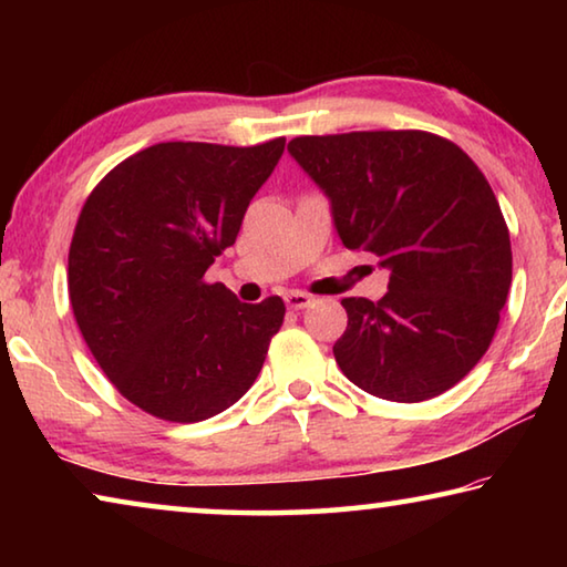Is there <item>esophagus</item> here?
<instances>
[{
    "mask_svg": "<svg viewBox=\"0 0 567 567\" xmlns=\"http://www.w3.org/2000/svg\"><path fill=\"white\" fill-rule=\"evenodd\" d=\"M285 302L290 310H305V307L312 302V295L300 292V290H290V292H285Z\"/></svg>",
    "mask_w": 567,
    "mask_h": 567,
    "instance_id": "esophagus-1",
    "label": "esophagus"
}]
</instances>
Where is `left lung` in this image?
I'll return each mask as SVG.
<instances>
[{
    "label": "left lung",
    "instance_id": "obj_1",
    "mask_svg": "<svg viewBox=\"0 0 567 567\" xmlns=\"http://www.w3.org/2000/svg\"><path fill=\"white\" fill-rule=\"evenodd\" d=\"M290 155L330 197L348 249L380 257L388 295L344 297L334 342L344 378L370 395L422 402L487 352L513 282L505 217L455 142L422 130L295 137Z\"/></svg>",
    "mask_w": 567,
    "mask_h": 567
}]
</instances>
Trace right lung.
<instances>
[{"label":"right lung","instance_id":"obj_1","mask_svg":"<svg viewBox=\"0 0 567 567\" xmlns=\"http://www.w3.org/2000/svg\"><path fill=\"white\" fill-rule=\"evenodd\" d=\"M282 152L285 137L159 142L120 162L84 203L66 270L74 320L120 395L150 415L207 420L260 375L282 297L239 302L205 272L235 245Z\"/></svg>","mask_w":567,"mask_h":567}]
</instances>
